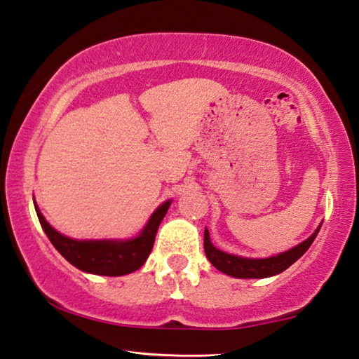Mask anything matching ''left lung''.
I'll use <instances>...</instances> for the list:
<instances>
[{
    "instance_id": "8db88e82",
    "label": "left lung",
    "mask_w": 359,
    "mask_h": 359,
    "mask_svg": "<svg viewBox=\"0 0 359 359\" xmlns=\"http://www.w3.org/2000/svg\"><path fill=\"white\" fill-rule=\"evenodd\" d=\"M322 227V225H320ZM320 227L313 231V233L307 238L298 246L287 250L278 255L268 257V259H246V257H238L231 255L222 250L216 249L212 246L210 240V231L205 230V254L208 257V260L212 263V266L217 268L219 271L231 276V278L238 279H263L269 278V276H276L282 271H285L288 266H292L299 257H303L307 249L311 248V244L316 240Z\"/></svg>"
}]
</instances>
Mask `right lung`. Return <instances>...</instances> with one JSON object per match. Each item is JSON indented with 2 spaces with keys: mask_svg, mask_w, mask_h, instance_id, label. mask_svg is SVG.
Segmentation results:
<instances>
[{
  "mask_svg": "<svg viewBox=\"0 0 359 359\" xmlns=\"http://www.w3.org/2000/svg\"><path fill=\"white\" fill-rule=\"evenodd\" d=\"M172 200H167L162 203L153 215H151L148 224L144 225L142 233L132 238V240L119 241V240H72V238L65 236L56 231L50 225L42 212L34 203V208L39 217L43 231L48 236L50 243L53 244L55 249L65 257V259L74 265L75 268L81 269L85 273L99 274V276H124L134 273L135 269L140 268L147 262L148 255L153 249L154 238L162 222L163 216L167 215L168 206Z\"/></svg>",
  "mask_w": 359,
  "mask_h": 359,
  "instance_id": "obj_1",
  "label": "right lung"
}]
</instances>
